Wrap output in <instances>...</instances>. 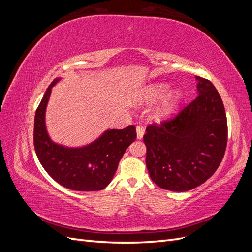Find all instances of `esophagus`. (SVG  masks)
Returning a JSON list of instances; mask_svg holds the SVG:
<instances>
[{
	"mask_svg": "<svg viewBox=\"0 0 252 252\" xmlns=\"http://www.w3.org/2000/svg\"><path fill=\"white\" fill-rule=\"evenodd\" d=\"M144 133H145V129H144V127H143V126H141V125L136 126V138H138L139 140H141V139L143 138Z\"/></svg>",
	"mask_w": 252,
	"mask_h": 252,
	"instance_id": "obj_1",
	"label": "esophagus"
}]
</instances>
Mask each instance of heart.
Listing matches in <instances>:
<instances>
[{"label":"heart","mask_w":252,"mask_h":252,"mask_svg":"<svg viewBox=\"0 0 252 252\" xmlns=\"http://www.w3.org/2000/svg\"><path fill=\"white\" fill-rule=\"evenodd\" d=\"M170 86L168 84L165 83H156L148 85L145 87L142 93V100L147 102V103H154L158 100H161L162 97L165 96L167 91L169 90ZM182 100V93L180 90H173L172 93L167 96L165 102L162 104L161 107H159L157 112L154 114V118L156 120H161L165 117L170 114L175 107H177L180 101Z\"/></svg>","instance_id":"1"}]
</instances>
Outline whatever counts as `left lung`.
Returning <instances> with one entry per match:
<instances>
[{
    "label": "left lung",
    "instance_id": "left-lung-1",
    "mask_svg": "<svg viewBox=\"0 0 252 252\" xmlns=\"http://www.w3.org/2000/svg\"><path fill=\"white\" fill-rule=\"evenodd\" d=\"M197 95L174 118L148 125L143 139L151 180L171 191H188L216 172L227 146V118L218 90L195 77Z\"/></svg>",
    "mask_w": 252,
    "mask_h": 252
}]
</instances>
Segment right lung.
I'll return each mask as SVG.
<instances>
[{
	"label": "right lung",
	"instance_id": "obj_1",
	"mask_svg": "<svg viewBox=\"0 0 252 252\" xmlns=\"http://www.w3.org/2000/svg\"><path fill=\"white\" fill-rule=\"evenodd\" d=\"M53 80L35 111L33 143L35 154L44 169L60 185L75 191L102 190L111 182L124 152L136 139L135 127L108 129L86 146L70 148L53 143L46 130L45 112Z\"/></svg>",
	"mask_w": 252,
	"mask_h": 252
}]
</instances>
